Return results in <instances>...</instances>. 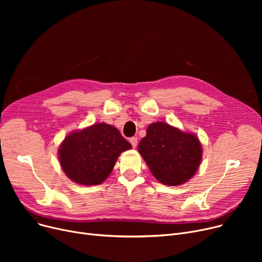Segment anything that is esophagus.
Masks as SVG:
<instances>
[{
	"mask_svg": "<svg viewBox=\"0 0 262 262\" xmlns=\"http://www.w3.org/2000/svg\"><path fill=\"white\" fill-rule=\"evenodd\" d=\"M129 142L132 143L133 147L135 148L137 146V144H138V138H137V137H133V138L129 139Z\"/></svg>",
	"mask_w": 262,
	"mask_h": 262,
	"instance_id": "obj_1",
	"label": "esophagus"
}]
</instances>
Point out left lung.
<instances>
[{"label":"left lung","mask_w":262,"mask_h":262,"mask_svg":"<svg viewBox=\"0 0 262 262\" xmlns=\"http://www.w3.org/2000/svg\"><path fill=\"white\" fill-rule=\"evenodd\" d=\"M138 150L156 180L168 186L189 181L198 171L203 153L194 134L164 122L150 124Z\"/></svg>","instance_id":"8db88e82"}]
</instances>
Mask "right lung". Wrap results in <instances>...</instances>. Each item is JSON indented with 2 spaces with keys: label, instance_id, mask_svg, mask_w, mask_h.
Returning a JSON list of instances; mask_svg holds the SVG:
<instances>
[{
  "label": "right lung",
  "instance_id": "1",
  "mask_svg": "<svg viewBox=\"0 0 262 262\" xmlns=\"http://www.w3.org/2000/svg\"><path fill=\"white\" fill-rule=\"evenodd\" d=\"M132 144L118 128L106 123H96L69 134L61 142L58 157L64 174L76 184H102L112 173L116 161Z\"/></svg>",
  "mask_w": 262,
  "mask_h": 262
}]
</instances>
